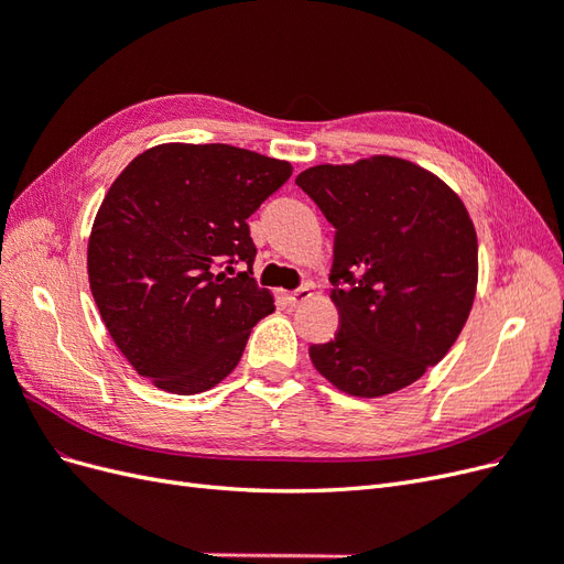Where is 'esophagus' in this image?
I'll list each match as a JSON object with an SVG mask.
<instances>
[{
	"label": "esophagus",
	"instance_id": "esophagus-1",
	"mask_svg": "<svg viewBox=\"0 0 564 564\" xmlns=\"http://www.w3.org/2000/svg\"><path fill=\"white\" fill-rule=\"evenodd\" d=\"M311 296H313V286L311 284H303L301 289H296V292H292L286 299H289V303H292V305H301L303 301H308Z\"/></svg>",
	"mask_w": 564,
	"mask_h": 564
}]
</instances>
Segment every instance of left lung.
<instances>
[{"instance_id": "left-lung-1", "label": "left lung", "mask_w": 564, "mask_h": 564, "mask_svg": "<svg viewBox=\"0 0 564 564\" xmlns=\"http://www.w3.org/2000/svg\"><path fill=\"white\" fill-rule=\"evenodd\" d=\"M296 185L336 228L338 332L311 346L313 367L352 398L419 381L449 352L475 301L477 235L466 204L429 169L390 155L317 164Z\"/></svg>"}]
</instances>
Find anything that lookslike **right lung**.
<instances>
[{
	"label": "right lung",
	"mask_w": 564,
	"mask_h": 564,
	"mask_svg": "<svg viewBox=\"0 0 564 564\" xmlns=\"http://www.w3.org/2000/svg\"><path fill=\"white\" fill-rule=\"evenodd\" d=\"M292 164L226 143H162L133 158L94 218L89 286L115 346L160 390L197 395L240 362L275 299L253 282L247 218ZM245 260L237 279L217 268Z\"/></svg>",
	"instance_id": "obj_1"
}]
</instances>
